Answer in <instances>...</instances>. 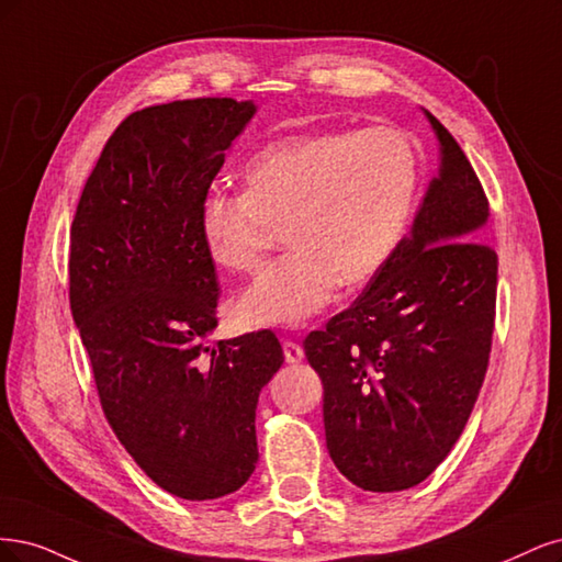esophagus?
<instances>
[{"label":"esophagus","instance_id":"obj_1","mask_svg":"<svg viewBox=\"0 0 562 562\" xmlns=\"http://www.w3.org/2000/svg\"><path fill=\"white\" fill-rule=\"evenodd\" d=\"M282 350H284L286 364H299V361L303 359V348L299 346V342H294V340H284L282 342Z\"/></svg>","mask_w":562,"mask_h":562}]
</instances>
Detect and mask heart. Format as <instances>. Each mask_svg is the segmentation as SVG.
Wrapping results in <instances>:
<instances>
[{
    "label": "heart",
    "mask_w": 562,
    "mask_h": 562,
    "mask_svg": "<svg viewBox=\"0 0 562 562\" xmlns=\"http://www.w3.org/2000/svg\"><path fill=\"white\" fill-rule=\"evenodd\" d=\"M418 189V156L394 128L322 131L268 144L243 172V195L212 189L198 231L212 263L255 273L284 228L292 255L238 299L245 327H301L338 284L373 280L394 255Z\"/></svg>",
    "instance_id": "b5f03b06"
}]
</instances>
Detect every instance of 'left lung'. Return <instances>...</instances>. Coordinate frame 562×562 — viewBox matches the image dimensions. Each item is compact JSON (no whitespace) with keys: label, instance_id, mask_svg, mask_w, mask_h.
Segmentation results:
<instances>
[{"label":"left lung","instance_id":"1","mask_svg":"<svg viewBox=\"0 0 562 562\" xmlns=\"http://www.w3.org/2000/svg\"><path fill=\"white\" fill-rule=\"evenodd\" d=\"M439 139L408 235L348 311L303 350L324 385V431L338 472L396 493L437 469L472 415L495 329L497 255L481 240L487 198L460 144Z\"/></svg>","mask_w":562,"mask_h":562}]
</instances>
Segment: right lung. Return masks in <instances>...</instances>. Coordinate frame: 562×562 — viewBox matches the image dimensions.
Returning a JSON list of instances; mask_svg holds the SVG:
<instances>
[{
  "instance_id": "obj_1",
  "label": "right lung",
  "mask_w": 562,
  "mask_h": 562,
  "mask_svg": "<svg viewBox=\"0 0 562 562\" xmlns=\"http://www.w3.org/2000/svg\"><path fill=\"white\" fill-rule=\"evenodd\" d=\"M251 100L195 98L125 119L69 231V307L116 439L162 491L216 499L259 460V392L282 367L270 329L207 346L220 282L198 205Z\"/></svg>"
}]
</instances>
